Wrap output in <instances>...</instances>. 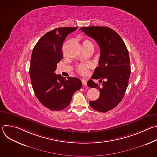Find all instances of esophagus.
Masks as SVG:
<instances>
[{"label":"esophagus","mask_w":157,"mask_h":157,"mask_svg":"<svg viewBox=\"0 0 157 157\" xmlns=\"http://www.w3.org/2000/svg\"><path fill=\"white\" fill-rule=\"evenodd\" d=\"M82 85H84V86H86L87 85V81H86V80H84V79H82Z\"/></svg>","instance_id":"esophagus-1"}]
</instances>
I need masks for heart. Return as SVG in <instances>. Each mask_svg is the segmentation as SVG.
I'll return each instance as SVG.
<instances>
[{"mask_svg": "<svg viewBox=\"0 0 157 157\" xmlns=\"http://www.w3.org/2000/svg\"><path fill=\"white\" fill-rule=\"evenodd\" d=\"M92 44V43L88 40H86L83 42V46L87 45V44ZM90 66H91L90 64H79L78 66V71L80 74L82 75H86L87 73V70L90 68Z\"/></svg>", "mask_w": 157, "mask_h": 157, "instance_id": "1", "label": "heart"}]
</instances>
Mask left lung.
Here are the masks:
<instances>
[{
    "label": "left lung",
    "instance_id": "left-lung-1",
    "mask_svg": "<svg viewBox=\"0 0 157 157\" xmlns=\"http://www.w3.org/2000/svg\"><path fill=\"white\" fill-rule=\"evenodd\" d=\"M82 30L99 44L101 55L92 76L102 84L88 81L87 86L99 90V98L89 104L94 110L106 113L116 107L123 99L130 75L129 55L125 44L114 30L107 27H82Z\"/></svg>",
    "mask_w": 157,
    "mask_h": 157
}]
</instances>
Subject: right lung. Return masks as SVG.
Here are the masks:
<instances>
[{
	"instance_id": "obj_1",
	"label": "right lung",
	"mask_w": 157,
	"mask_h": 157,
	"mask_svg": "<svg viewBox=\"0 0 157 157\" xmlns=\"http://www.w3.org/2000/svg\"><path fill=\"white\" fill-rule=\"evenodd\" d=\"M78 27H60L44 34L33 48L30 76L35 94L38 101L52 110H60L68 107L73 94L82 87L80 79H67L56 75L57 64L63 55V43L68 34Z\"/></svg>"
}]
</instances>
